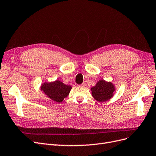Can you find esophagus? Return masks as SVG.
Wrapping results in <instances>:
<instances>
[{"instance_id":"obj_1","label":"esophagus","mask_w":156,"mask_h":156,"mask_svg":"<svg viewBox=\"0 0 156 156\" xmlns=\"http://www.w3.org/2000/svg\"><path fill=\"white\" fill-rule=\"evenodd\" d=\"M86 86V84L84 83H83L82 84H80V85H78V87H79V88H84Z\"/></svg>"}]
</instances>
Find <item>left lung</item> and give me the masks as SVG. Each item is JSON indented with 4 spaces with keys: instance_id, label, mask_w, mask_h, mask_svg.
<instances>
[{
    "instance_id": "1",
    "label": "left lung",
    "mask_w": 156,
    "mask_h": 156,
    "mask_svg": "<svg viewBox=\"0 0 156 156\" xmlns=\"http://www.w3.org/2000/svg\"><path fill=\"white\" fill-rule=\"evenodd\" d=\"M115 90L116 87L113 83L104 79L99 80L95 86L91 88L92 96L98 102L109 101L114 96Z\"/></svg>"
}]
</instances>
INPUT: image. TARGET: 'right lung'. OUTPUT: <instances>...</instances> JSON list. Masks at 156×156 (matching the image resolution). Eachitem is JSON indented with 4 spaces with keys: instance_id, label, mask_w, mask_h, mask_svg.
I'll list each match as a JSON object with an SVG mask.
<instances>
[{
    "instance_id": "obj_1",
    "label": "right lung",
    "mask_w": 156,
    "mask_h": 156,
    "mask_svg": "<svg viewBox=\"0 0 156 156\" xmlns=\"http://www.w3.org/2000/svg\"><path fill=\"white\" fill-rule=\"evenodd\" d=\"M72 87L65 84L59 80L52 82H45L41 84L40 90L48 98L60 103L68 96Z\"/></svg>"
}]
</instances>
